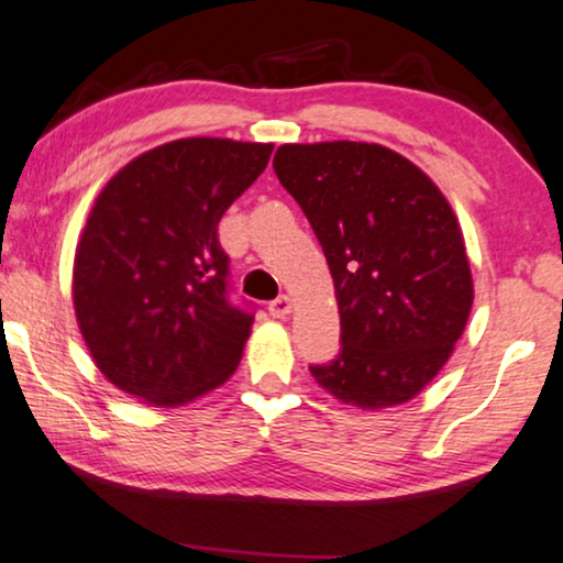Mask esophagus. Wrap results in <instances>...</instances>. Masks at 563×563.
I'll use <instances>...</instances> for the list:
<instances>
[{"mask_svg":"<svg viewBox=\"0 0 563 563\" xmlns=\"http://www.w3.org/2000/svg\"><path fill=\"white\" fill-rule=\"evenodd\" d=\"M268 312H272L274 318H279V320L289 318V314H291V299H289V297H279V299H274V302L268 305Z\"/></svg>","mask_w":563,"mask_h":563,"instance_id":"esophagus-1","label":"esophagus"}]
</instances>
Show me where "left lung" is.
<instances>
[{
    "instance_id": "8db88e82",
    "label": "left lung",
    "mask_w": 563,
    "mask_h": 563,
    "mask_svg": "<svg viewBox=\"0 0 563 563\" xmlns=\"http://www.w3.org/2000/svg\"><path fill=\"white\" fill-rule=\"evenodd\" d=\"M333 276L343 349L314 382L384 410L418 397L451 358L474 305L459 218L430 176L379 143H287L274 156Z\"/></svg>"
}]
</instances>
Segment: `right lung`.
Listing matches in <instances>:
<instances>
[{"mask_svg":"<svg viewBox=\"0 0 563 563\" xmlns=\"http://www.w3.org/2000/svg\"><path fill=\"white\" fill-rule=\"evenodd\" d=\"M272 143L181 137L104 184L74 256V312L107 382L151 407L225 384L253 318L228 302L218 222L258 179Z\"/></svg>","mask_w":563,"mask_h":563,"instance_id":"obj_1","label":"right lung"}]
</instances>
